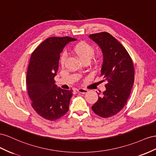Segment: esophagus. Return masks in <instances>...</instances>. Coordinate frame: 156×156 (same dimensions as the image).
<instances>
[{"instance_id": "esophagus-1", "label": "esophagus", "mask_w": 156, "mask_h": 156, "mask_svg": "<svg viewBox=\"0 0 156 156\" xmlns=\"http://www.w3.org/2000/svg\"><path fill=\"white\" fill-rule=\"evenodd\" d=\"M77 91L80 93H82V94H85V93H87L88 92V90H86V89H83V88H79L77 89Z\"/></svg>"}]
</instances>
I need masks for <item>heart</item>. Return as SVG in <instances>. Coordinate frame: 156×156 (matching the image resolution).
Returning <instances> with one entry per match:
<instances>
[{
  "instance_id": "obj_1",
  "label": "heart",
  "mask_w": 156,
  "mask_h": 156,
  "mask_svg": "<svg viewBox=\"0 0 156 156\" xmlns=\"http://www.w3.org/2000/svg\"><path fill=\"white\" fill-rule=\"evenodd\" d=\"M73 51L83 61L87 60L90 61L93 55H94L95 52L94 48L92 46L84 42L77 44L74 47ZM66 57H67V53L65 51L61 53L60 56V63L61 65H64L66 59Z\"/></svg>"
}]
</instances>
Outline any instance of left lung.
<instances>
[{"mask_svg":"<svg viewBox=\"0 0 156 156\" xmlns=\"http://www.w3.org/2000/svg\"><path fill=\"white\" fill-rule=\"evenodd\" d=\"M89 38L103 53L101 76L107 82L106 90L99 93L91 108L99 116L109 118L118 113L127 103L134 83V66L125 48L110 34H93Z\"/></svg>","mask_w":156,"mask_h":156,"instance_id":"obj_1","label":"left lung"}]
</instances>
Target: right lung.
<instances>
[{
    "mask_svg": "<svg viewBox=\"0 0 156 156\" xmlns=\"http://www.w3.org/2000/svg\"><path fill=\"white\" fill-rule=\"evenodd\" d=\"M75 38L50 37L35 49L27 74V87L34 110L41 117L56 120L68 112L73 90H62L55 84L60 53Z\"/></svg>",
    "mask_w": 156,
    "mask_h": 156,
    "instance_id": "obj_1",
    "label": "right lung"
}]
</instances>
